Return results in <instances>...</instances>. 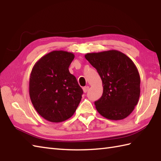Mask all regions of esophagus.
<instances>
[{"mask_svg":"<svg viewBox=\"0 0 161 161\" xmlns=\"http://www.w3.org/2000/svg\"><path fill=\"white\" fill-rule=\"evenodd\" d=\"M88 88H89V86H85V87H84L83 88V91H84V93H86V92L88 91Z\"/></svg>","mask_w":161,"mask_h":161,"instance_id":"obj_1","label":"esophagus"}]
</instances>
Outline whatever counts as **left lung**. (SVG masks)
I'll return each mask as SVG.
<instances>
[{
  "mask_svg": "<svg viewBox=\"0 0 161 161\" xmlns=\"http://www.w3.org/2000/svg\"><path fill=\"white\" fill-rule=\"evenodd\" d=\"M85 58L102 79L103 93L95 105L99 114L112 120L127 117L137 105L141 78L136 65L118 50L88 53Z\"/></svg>",
  "mask_w": 161,
  "mask_h": 161,
  "instance_id": "1",
  "label": "left lung"
}]
</instances>
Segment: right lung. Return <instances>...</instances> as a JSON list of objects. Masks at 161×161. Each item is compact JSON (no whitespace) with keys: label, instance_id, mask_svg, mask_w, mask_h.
I'll use <instances>...</instances> for the list:
<instances>
[{"label":"right lung","instance_id":"add662e5","mask_svg":"<svg viewBox=\"0 0 161 161\" xmlns=\"http://www.w3.org/2000/svg\"><path fill=\"white\" fill-rule=\"evenodd\" d=\"M75 55L55 50L42 57L30 77V100L38 114L47 121L61 122L70 118L81 100L83 90L68 68Z\"/></svg>","mask_w":161,"mask_h":161}]
</instances>
